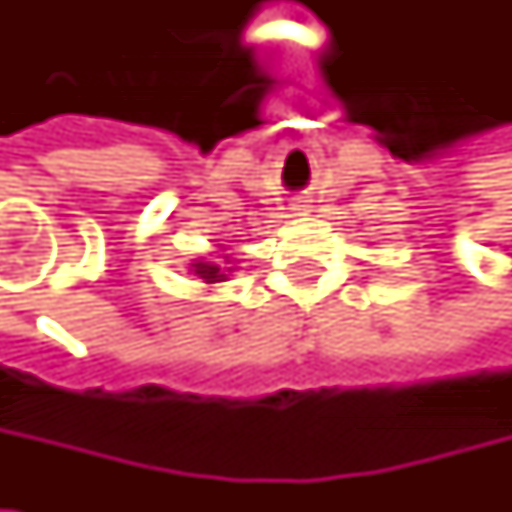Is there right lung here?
<instances>
[{"label": "right lung", "instance_id": "add662e5", "mask_svg": "<svg viewBox=\"0 0 512 512\" xmlns=\"http://www.w3.org/2000/svg\"><path fill=\"white\" fill-rule=\"evenodd\" d=\"M193 271L205 280V283H217V280H226V274L220 271V265H211V262H196Z\"/></svg>", "mask_w": 512, "mask_h": 512}]
</instances>
